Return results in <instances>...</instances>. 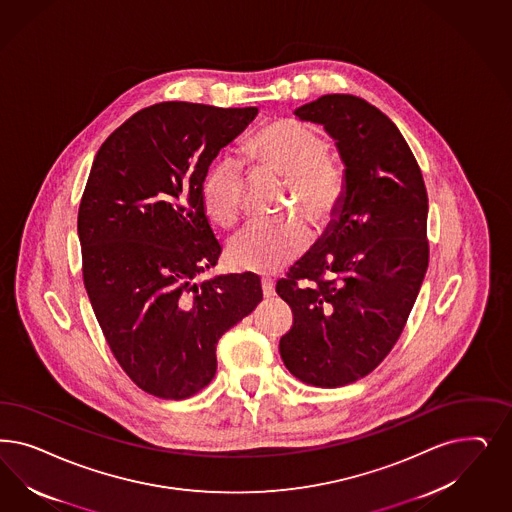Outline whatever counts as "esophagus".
Listing matches in <instances>:
<instances>
[{
    "instance_id": "obj_1",
    "label": "esophagus",
    "mask_w": 512,
    "mask_h": 512,
    "mask_svg": "<svg viewBox=\"0 0 512 512\" xmlns=\"http://www.w3.org/2000/svg\"><path fill=\"white\" fill-rule=\"evenodd\" d=\"M262 290H264V297L275 296V284L271 279H262Z\"/></svg>"
}]
</instances>
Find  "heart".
Listing matches in <instances>:
<instances>
[{
	"instance_id": "b5f03b06",
	"label": "heart",
	"mask_w": 512,
	"mask_h": 512,
	"mask_svg": "<svg viewBox=\"0 0 512 512\" xmlns=\"http://www.w3.org/2000/svg\"><path fill=\"white\" fill-rule=\"evenodd\" d=\"M250 158L288 181L290 203L307 220L326 224L339 209L345 194L343 169L331 158L326 137L313 126L294 118L271 122L252 139ZM243 182V165L230 156L220 158L203 179V205L222 226L235 224L241 215ZM309 241V230L296 218L248 224L231 237L228 258L239 269L273 273L301 256Z\"/></svg>"
}]
</instances>
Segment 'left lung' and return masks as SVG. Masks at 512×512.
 <instances>
[{
	"mask_svg": "<svg viewBox=\"0 0 512 512\" xmlns=\"http://www.w3.org/2000/svg\"><path fill=\"white\" fill-rule=\"evenodd\" d=\"M294 115L335 139L345 194L277 282L294 313L279 350L296 379L337 388L369 375L405 328L428 269V192L396 124L365 99L328 94Z\"/></svg>",
	"mask_w": 512,
	"mask_h": 512,
	"instance_id": "obj_1",
	"label": "left lung"
}]
</instances>
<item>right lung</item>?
Masks as SVG:
<instances>
[{
	"label": "right lung",
	"mask_w": 512,
	"mask_h": 512,
	"mask_svg": "<svg viewBox=\"0 0 512 512\" xmlns=\"http://www.w3.org/2000/svg\"><path fill=\"white\" fill-rule=\"evenodd\" d=\"M256 115V107L156 103L116 128L94 158L77 220L84 288L116 362L150 396L203 390L215 377L218 339L264 296L254 273L196 281L222 252L203 179Z\"/></svg>",
	"instance_id": "add662e5"
}]
</instances>
